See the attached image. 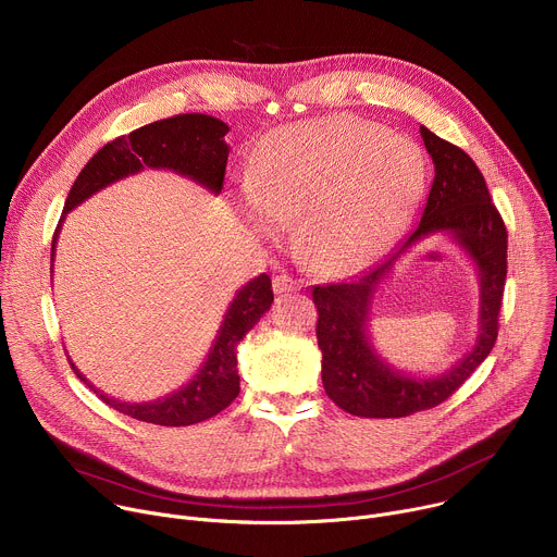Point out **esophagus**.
<instances>
[{
    "label": "esophagus",
    "instance_id": "34e87169",
    "mask_svg": "<svg viewBox=\"0 0 557 557\" xmlns=\"http://www.w3.org/2000/svg\"><path fill=\"white\" fill-rule=\"evenodd\" d=\"M301 288V282L295 280L293 275H286V273H280L273 277V290L277 295H286V293H295Z\"/></svg>",
    "mask_w": 557,
    "mask_h": 557
}]
</instances>
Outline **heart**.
<instances>
[{"label":"heart","instance_id":"obj_1","mask_svg":"<svg viewBox=\"0 0 557 557\" xmlns=\"http://www.w3.org/2000/svg\"><path fill=\"white\" fill-rule=\"evenodd\" d=\"M425 183V156L412 138L333 116L271 132L237 198L262 233L297 220L304 260L337 275L361 269L399 235Z\"/></svg>","mask_w":557,"mask_h":557}]
</instances>
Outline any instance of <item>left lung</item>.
I'll list each match as a JSON object with an SVG mask.
<instances>
[{
	"label": "left lung",
	"mask_w": 557,
	"mask_h": 557,
	"mask_svg": "<svg viewBox=\"0 0 557 557\" xmlns=\"http://www.w3.org/2000/svg\"><path fill=\"white\" fill-rule=\"evenodd\" d=\"M421 136L434 163V183L419 226L387 258L355 280L312 288L320 312L317 344L322 350L324 389L335 406L355 417L401 419L436 408L487 359L498 339L507 280L505 222L471 158L425 125ZM434 232H447L480 269L482 317L474 348L447 373L421 380L392 369L373 350L367 322L371 297L393 262Z\"/></svg>",
	"instance_id": "obj_1"
}]
</instances>
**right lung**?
I'll return each mask as SVG.
<instances>
[{
    "mask_svg": "<svg viewBox=\"0 0 557 557\" xmlns=\"http://www.w3.org/2000/svg\"><path fill=\"white\" fill-rule=\"evenodd\" d=\"M226 132L228 125L215 116L178 114L138 127L132 134L119 136L106 147H101L82 170V174L76 176L65 198L63 215L52 235V260L57 235L61 222L65 220V213L88 200L92 194L101 191L103 187L132 174H138L143 170L176 172L218 196L224 185V170L228 158V145L224 143ZM271 304L273 288L271 277L267 273L253 277L249 284L237 290L198 374L187 385L158 401H119L114 396H108L106 392L97 389L76 370L72 361L70 366L78 379H82L90 389H95L101 401H106L121 414L165 428L194 425L228 408L235 396L240 394V374H237L235 348L258 324V320L271 308Z\"/></svg>",
    "mask_w": 557,
    "mask_h": 557,
    "instance_id": "1",
    "label": "right lung"
}]
</instances>
